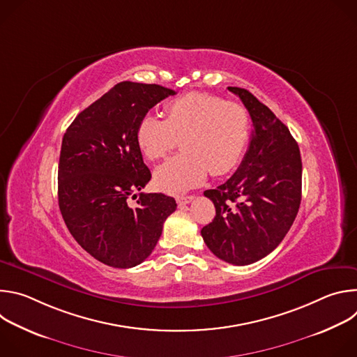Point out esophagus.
<instances>
[{"mask_svg":"<svg viewBox=\"0 0 357 357\" xmlns=\"http://www.w3.org/2000/svg\"><path fill=\"white\" fill-rule=\"evenodd\" d=\"M193 200V196L192 195H181V196H176V203L179 206H183V205H188L189 202Z\"/></svg>","mask_w":357,"mask_h":357,"instance_id":"obj_1","label":"esophagus"}]
</instances>
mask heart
<instances>
[{"mask_svg": "<svg viewBox=\"0 0 357 357\" xmlns=\"http://www.w3.org/2000/svg\"><path fill=\"white\" fill-rule=\"evenodd\" d=\"M167 119L145 113L135 130V141L145 158L165 157L178 144L183 152L154 172L161 190L183 192L205 179L229 174L240 162L250 138L247 110L205 91H189L165 107Z\"/></svg>", "mask_w": 357, "mask_h": 357, "instance_id": "obj_1", "label": "heart"}]
</instances>
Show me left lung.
I'll return each mask as SVG.
<instances>
[{"label":"left lung","mask_w":357,"mask_h":357,"mask_svg":"<svg viewBox=\"0 0 357 357\" xmlns=\"http://www.w3.org/2000/svg\"><path fill=\"white\" fill-rule=\"evenodd\" d=\"M229 90L243 101L252 131L234 175L203 193L216 216L200 233L216 257L247 266L268 256L291 229L301 205L302 162L296 141L267 106L245 89Z\"/></svg>","instance_id":"left-lung-1"}]
</instances>
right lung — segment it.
<instances>
[{
  "mask_svg": "<svg viewBox=\"0 0 357 357\" xmlns=\"http://www.w3.org/2000/svg\"><path fill=\"white\" fill-rule=\"evenodd\" d=\"M175 91L121 82L84 109L66 130L58 169L63 220L91 257L114 268L141 264L155 248L176 202L139 193L151 179L135 141L139 119Z\"/></svg>",
  "mask_w": 357,
  "mask_h": 357,
  "instance_id": "add662e5",
  "label": "right lung"
}]
</instances>
